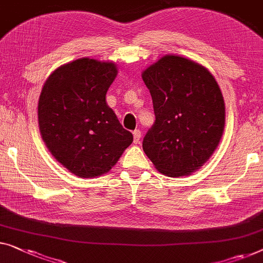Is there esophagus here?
I'll use <instances>...</instances> for the list:
<instances>
[{
	"label": "esophagus",
	"instance_id": "1",
	"mask_svg": "<svg viewBox=\"0 0 263 263\" xmlns=\"http://www.w3.org/2000/svg\"><path fill=\"white\" fill-rule=\"evenodd\" d=\"M133 136H134V143H139L141 139V132L136 129V130L133 132Z\"/></svg>",
	"mask_w": 263,
	"mask_h": 263
}]
</instances>
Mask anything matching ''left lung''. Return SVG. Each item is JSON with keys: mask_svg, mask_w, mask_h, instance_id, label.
<instances>
[{"mask_svg": "<svg viewBox=\"0 0 263 263\" xmlns=\"http://www.w3.org/2000/svg\"><path fill=\"white\" fill-rule=\"evenodd\" d=\"M155 122L144 136L143 152L167 177L196 172L222 139L226 105L211 72L180 55L166 54L142 72Z\"/></svg>", "mask_w": 263, "mask_h": 263, "instance_id": "1", "label": "left lung"}]
</instances>
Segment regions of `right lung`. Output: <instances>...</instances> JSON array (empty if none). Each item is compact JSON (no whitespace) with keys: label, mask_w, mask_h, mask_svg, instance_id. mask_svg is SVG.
I'll list each match as a JSON object with an SVG mask.
<instances>
[{"label":"right lung","mask_w":263,"mask_h":263,"mask_svg":"<svg viewBox=\"0 0 263 263\" xmlns=\"http://www.w3.org/2000/svg\"><path fill=\"white\" fill-rule=\"evenodd\" d=\"M117 72L112 62L81 58L53 71L41 90V138L57 161L77 177L109 172L133 142L105 101Z\"/></svg>","instance_id":"1"}]
</instances>
